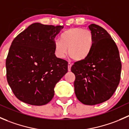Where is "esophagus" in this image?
I'll return each instance as SVG.
<instances>
[{
	"instance_id": "34e87169",
	"label": "esophagus",
	"mask_w": 129,
	"mask_h": 129,
	"mask_svg": "<svg viewBox=\"0 0 129 129\" xmlns=\"http://www.w3.org/2000/svg\"><path fill=\"white\" fill-rule=\"evenodd\" d=\"M71 67H72V64H71V63H68V71H71Z\"/></svg>"
}]
</instances>
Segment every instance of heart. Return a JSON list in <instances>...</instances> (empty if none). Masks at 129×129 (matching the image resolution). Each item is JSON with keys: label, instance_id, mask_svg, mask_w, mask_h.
<instances>
[{"label": "heart", "instance_id": "b5f03b06", "mask_svg": "<svg viewBox=\"0 0 129 129\" xmlns=\"http://www.w3.org/2000/svg\"><path fill=\"white\" fill-rule=\"evenodd\" d=\"M93 45V35L88 29L73 27L64 31L54 43L55 55L59 59L65 58L67 53L74 60L81 61L90 54Z\"/></svg>", "mask_w": 129, "mask_h": 129}]
</instances>
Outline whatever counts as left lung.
<instances>
[{
  "instance_id": "obj_1",
  "label": "left lung",
  "mask_w": 129,
  "mask_h": 129,
  "mask_svg": "<svg viewBox=\"0 0 129 129\" xmlns=\"http://www.w3.org/2000/svg\"><path fill=\"white\" fill-rule=\"evenodd\" d=\"M93 45L85 59L74 63V89L77 98L85 105H93L109 100L120 79L122 64L119 52L111 36L102 27L89 26Z\"/></svg>"
}]
</instances>
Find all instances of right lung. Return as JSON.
<instances>
[{
    "label": "right lung",
    "mask_w": 129,
    "mask_h": 129,
    "mask_svg": "<svg viewBox=\"0 0 129 129\" xmlns=\"http://www.w3.org/2000/svg\"><path fill=\"white\" fill-rule=\"evenodd\" d=\"M63 26L34 23L12 42L6 59L7 79L15 97L32 105L49 103L54 87L68 71V62L54 53L55 36Z\"/></svg>",
    "instance_id": "add662e5"
}]
</instances>
